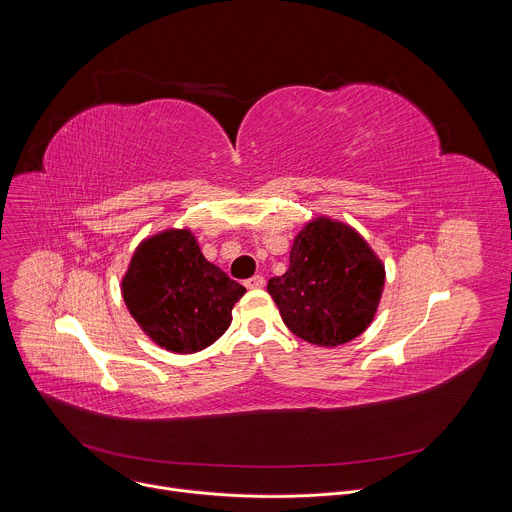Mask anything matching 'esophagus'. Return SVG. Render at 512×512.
Segmentation results:
<instances>
[{
  "mask_svg": "<svg viewBox=\"0 0 512 512\" xmlns=\"http://www.w3.org/2000/svg\"><path fill=\"white\" fill-rule=\"evenodd\" d=\"M263 285H265L263 275H253V277H249V279L245 281V287H247V289H259V287H263Z\"/></svg>",
  "mask_w": 512,
  "mask_h": 512,
  "instance_id": "obj_1",
  "label": "esophagus"
}]
</instances>
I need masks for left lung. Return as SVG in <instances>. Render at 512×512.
<instances>
[{
  "mask_svg": "<svg viewBox=\"0 0 512 512\" xmlns=\"http://www.w3.org/2000/svg\"><path fill=\"white\" fill-rule=\"evenodd\" d=\"M385 267L350 227L322 216L291 245L289 267L267 283L283 324L318 346L360 336L375 318Z\"/></svg>",
  "mask_w": 512,
  "mask_h": 512,
  "instance_id": "8db88e82",
  "label": "left lung"
}]
</instances>
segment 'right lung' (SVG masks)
Listing matches in <instances>:
<instances>
[{
  "label": "right lung",
  "mask_w": 512,
  "mask_h": 512,
  "mask_svg": "<svg viewBox=\"0 0 512 512\" xmlns=\"http://www.w3.org/2000/svg\"><path fill=\"white\" fill-rule=\"evenodd\" d=\"M121 291L156 344L192 354L225 334L247 289L204 259L190 231L170 229L135 249Z\"/></svg>",
  "instance_id": "obj_1"
}]
</instances>
